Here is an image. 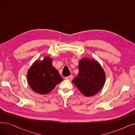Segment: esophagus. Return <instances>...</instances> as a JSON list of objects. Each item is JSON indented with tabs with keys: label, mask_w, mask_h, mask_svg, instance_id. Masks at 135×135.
<instances>
[{
	"label": "esophagus",
	"mask_w": 135,
	"mask_h": 135,
	"mask_svg": "<svg viewBox=\"0 0 135 135\" xmlns=\"http://www.w3.org/2000/svg\"><path fill=\"white\" fill-rule=\"evenodd\" d=\"M73 75H69V77H66V79H67V80H69V81H72V80L73 79Z\"/></svg>",
	"instance_id": "1"
}]
</instances>
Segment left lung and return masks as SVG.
Returning a JSON list of instances; mask_svg holds the SVG:
<instances>
[{
  "label": "left lung",
  "mask_w": 135,
  "mask_h": 135,
  "mask_svg": "<svg viewBox=\"0 0 135 135\" xmlns=\"http://www.w3.org/2000/svg\"><path fill=\"white\" fill-rule=\"evenodd\" d=\"M79 73L72 83L85 97L95 95L103 88L106 79L104 69L99 62L88 58L79 61Z\"/></svg>",
  "instance_id": "8db88e82"
}]
</instances>
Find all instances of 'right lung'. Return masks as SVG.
I'll use <instances>...</instances> for the list:
<instances>
[{"mask_svg": "<svg viewBox=\"0 0 135 135\" xmlns=\"http://www.w3.org/2000/svg\"><path fill=\"white\" fill-rule=\"evenodd\" d=\"M52 61V58L46 56L42 61H35L27 71L28 84L35 93L47 94L63 80Z\"/></svg>", "mask_w": 135, "mask_h": 135, "instance_id": "obj_1", "label": "right lung"}]
</instances>
